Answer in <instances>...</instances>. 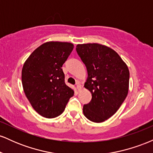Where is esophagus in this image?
I'll return each instance as SVG.
<instances>
[{
  "label": "esophagus",
  "instance_id": "esophagus-1",
  "mask_svg": "<svg viewBox=\"0 0 153 153\" xmlns=\"http://www.w3.org/2000/svg\"><path fill=\"white\" fill-rule=\"evenodd\" d=\"M76 88H77V89H78V91H80V90H81V85H80V83L79 82H77Z\"/></svg>",
  "mask_w": 153,
  "mask_h": 153
}]
</instances>
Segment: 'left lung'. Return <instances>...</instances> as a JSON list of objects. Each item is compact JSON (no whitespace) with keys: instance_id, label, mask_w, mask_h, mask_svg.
Returning <instances> with one entry per match:
<instances>
[{"instance_id":"8db88e82","label":"left lung","mask_w":153,"mask_h":153,"mask_svg":"<svg viewBox=\"0 0 153 153\" xmlns=\"http://www.w3.org/2000/svg\"><path fill=\"white\" fill-rule=\"evenodd\" d=\"M76 51L87 68L84 87L92 94L91 101L83 106V114L91 122H103L114 114L127 97L129 69L120 56L105 45H78Z\"/></svg>"}]
</instances>
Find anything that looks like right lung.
Segmentation results:
<instances>
[{"label": "right lung", "instance_id": "obj_1", "mask_svg": "<svg viewBox=\"0 0 153 153\" xmlns=\"http://www.w3.org/2000/svg\"><path fill=\"white\" fill-rule=\"evenodd\" d=\"M69 42H48L30 54L22 72L24 91L31 106L45 118L64 111L74 91L65 82L62 67L73 50Z\"/></svg>", "mask_w": 153, "mask_h": 153}]
</instances>
